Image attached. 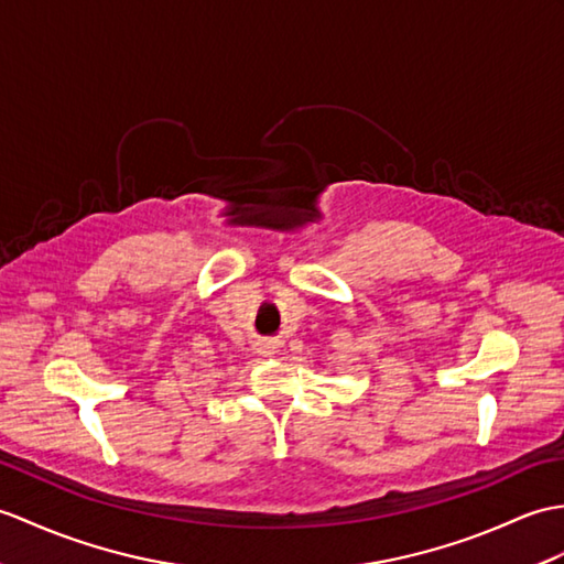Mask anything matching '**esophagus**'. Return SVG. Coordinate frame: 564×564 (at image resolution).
<instances>
[{
	"mask_svg": "<svg viewBox=\"0 0 564 564\" xmlns=\"http://www.w3.org/2000/svg\"><path fill=\"white\" fill-rule=\"evenodd\" d=\"M264 352H276V346H273V344H264Z\"/></svg>",
	"mask_w": 564,
	"mask_h": 564,
	"instance_id": "1",
	"label": "esophagus"
}]
</instances>
